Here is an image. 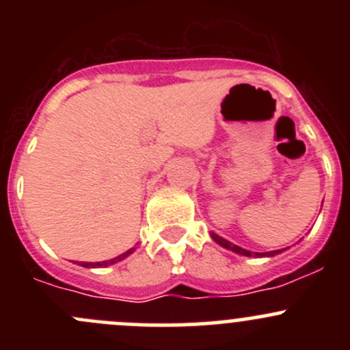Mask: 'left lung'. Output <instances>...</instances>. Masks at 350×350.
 <instances>
[{
  "mask_svg": "<svg viewBox=\"0 0 350 350\" xmlns=\"http://www.w3.org/2000/svg\"><path fill=\"white\" fill-rule=\"evenodd\" d=\"M210 235H211V239H213V241L217 242L218 245L224 247V249H228V250H232V252L241 254V256H245V257H274V256H278V254L283 252V250H286V249H280V250H269V252H250V250L242 249V247L235 245V243L225 241L224 237L217 235V234H215V232H211Z\"/></svg>",
  "mask_w": 350,
  "mask_h": 350,
  "instance_id": "1",
  "label": "left lung"
}]
</instances>
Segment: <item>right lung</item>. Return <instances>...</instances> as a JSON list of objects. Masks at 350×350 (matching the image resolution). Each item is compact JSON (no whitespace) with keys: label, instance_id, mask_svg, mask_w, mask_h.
I'll return each mask as SVG.
<instances>
[{"label":"right lung","instance_id":"1","mask_svg":"<svg viewBox=\"0 0 350 350\" xmlns=\"http://www.w3.org/2000/svg\"><path fill=\"white\" fill-rule=\"evenodd\" d=\"M133 252H135V247L129 249V250H126V252L120 254V256L113 257V259L103 260V262H77V264H79V266H83V267H108V266H111V264L120 262V260H123V259H125V257H129L130 254H133Z\"/></svg>","mask_w":350,"mask_h":350}]
</instances>
